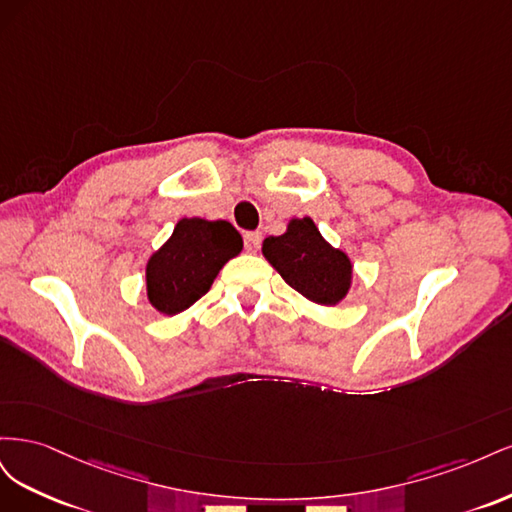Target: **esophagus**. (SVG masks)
<instances>
[{
	"label": "esophagus",
	"instance_id": "34e87169",
	"mask_svg": "<svg viewBox=\"0 0 512 512\" xmlns=\"http://www.w3.org/2000/svg\"><path fill=\"white\" fill-rule=\"evenodd\" d=\"M260 241H262V237H260V232H247V235L243 237V243H245V250L250 252V254H256L258 252V247H260Z\"/></svg>",
	"mask_w": 512,
	"mask_h": 512
}]
</instances>
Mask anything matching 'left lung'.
<instances>
[{"label": "left lung", "instance_id": "1", "mask_svg": "<svg viewBox=\"0 0 512 512\" xmlns=\"http://www.w3.org/2000/svg\"><path fill=\"white\" fill-rule=\"evenodd\" d=\"M262 256L284 282L322 307L342 303L352 288L350 256L320 235L312 218H292L280 237L262 241Z\"/></svg>", "mask_w": 512, "mask_h": 512}]
</instances>
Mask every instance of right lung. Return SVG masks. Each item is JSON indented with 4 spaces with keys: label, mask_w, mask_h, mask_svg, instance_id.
I'll use <instances>...</instances> for the list:
<instances>
[{
    "label": "right lung",
    "mask_w": 512,
    "mask_h": 512,
    "mask_svg": "<svg viewBox=\"0 0 512 512\" xmlns=\"http://www.w3.org/2000/svg\"><path fill=\"white\" fill-rule=\"evenodd\" d=\"M243 239L230 222L183 218L147 260V299L156 312L177 316L211 288L222 267L239 256Z\"/></svg>",
    "instance_id": "1"
}]
</instances>
